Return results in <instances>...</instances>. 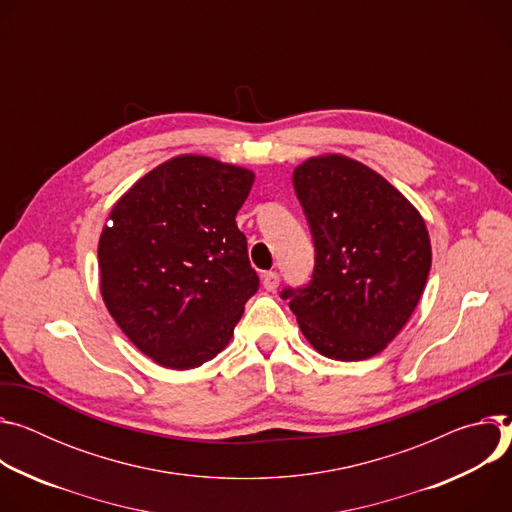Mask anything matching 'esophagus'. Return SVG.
I'll return each instance as SVG.
<instances>
[{
	"label": "esophagus",
	"instance_id": "1",
	"mask_svg": "<svg viewBox=\"0 0 512 512\" xmlns=\"http://www.w3.org/2000/svg\"><path fill=\"white\" fill-rule=\"evenodd\" d=\"M278 282H280L278 272L268 270V272H264V274H262V285H264V289H266V291H276Z\"/></svg>",
	"mask_w": 512,
	"mask_h": 512
}]
</instances>
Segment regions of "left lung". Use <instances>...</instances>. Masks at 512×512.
Instances as JSON below:
<instances>
[{
	"instance_id": "obj_1",
	"label": "left lung",
	"mask_w": 512,
	"mask_h": 512,
	"mask_svg": "<svg viewBox=\"0 0 512 512\" xmlns=\"http://www.w3.org/2000/svg\"><path fill=\"white\" fill-rule=\"evenodd\" d=\"M293 185L311 227L309 285L287 287L299 327L323 356L380 354L413 315L431 268L423 217L384 177L342 154L309 158Z\"/></svg>"
}]
</instances>
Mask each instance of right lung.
<instances>
[{
  "label": "right lung",
  "instance_id": "add662e5",
  "mask_svg": "<svg viewBox=\"0 0 512 512\" xmlns=\"http://www.w3.org/2000/svg\"><path fill=\"white\" fill-rule=\"evenodd\" d=\"M252 185L248 168L185 154L113 205L97 250L101 297L156 364L189 370L215 358L258 291L236 225Z\"/></svg>",
  "mask_w": 512,
  "mask_h": 512
}]
</instances>
